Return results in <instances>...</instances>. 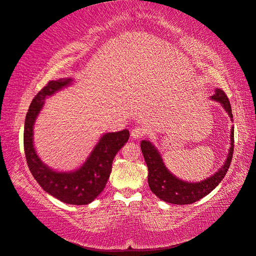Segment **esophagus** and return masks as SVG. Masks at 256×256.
Here are the masks:
<instances>
[{"label":"esophagus","mask_w":256,"mask_h":256,"mask_svg":"<svg viewBox=\"0 0 256 256\" xmlns=\"http://www.w3.org/2000/svg\"><path fill=\"white\" fill-rule=\"evenodd\" d=\"M130 135L132 138H137V140H140V138H142L146 135V129L144 127H135L132 130Z\"/></svg>","instance_id":"34e87169"}]
</instances>
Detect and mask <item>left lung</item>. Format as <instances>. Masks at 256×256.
<instances>
[{
  "label": "left lung",
  "mask_w": 256,
  "mask_h": 256,
  "mask_svg": "<svg viewBox=\"0 0 256 256\" xmlns=\"http://www.w3.org/2000/svg\"><path fill=\"white\" fill-rule=\"evenodd\" d=\"M212 98L222 103L230 118H232L230 100L222 90L217 88ZM230 137V150L226 163L216 174L198 183H189L176 178L165 168L158 150L150 142L142 140L140 142L142 153L148 168V186L152 192L160 200L174 204H190L209 194L222 182L230 168L234 152V128L232 129Z\"/></svg>",
  "instance_id": "8db88e82"
}]
</instances>
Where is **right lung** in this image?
<instances>
[{"label": "right lung", "instance_id": "obj_1", "mask_svg": "<svg viewBox=\"0 0 256 256\" xmlns=\"http://www.w3.org/2000/svg\"><path fill=\"white\" fill-rule=\"evenodd\" d=\"M70 78L49 80L38 92L26 112L24 132V146L28 168L42 189L56 199L70 204H88L101 194L108 182L118 150L129 140L127 129L103 135L90 158L78 171L58 173L47 168L36 154L32 144L34 124L44 106V98L52 96L70 84Z\"/></svg>", "mask_w": 256, "mask_h": 256}]
</instances>
